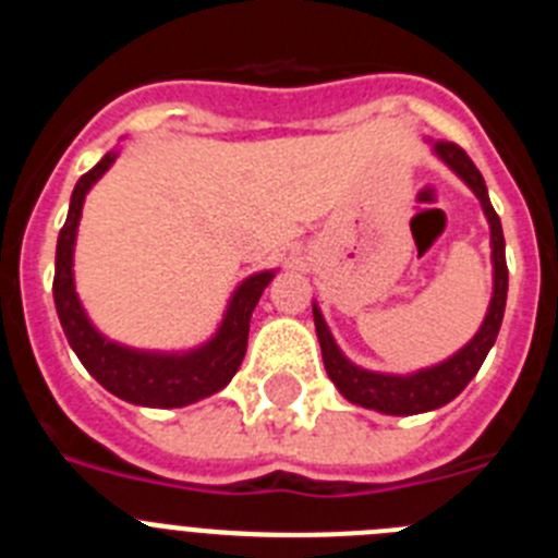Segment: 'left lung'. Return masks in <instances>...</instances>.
Listing matches in <instances>:
<instances>
[{
	"label": "left lung",
	"instance_id": "left-lung-1",
	"mask_svg": "<svg viewBox=\"0 0 558 558\" xmlns=\"http://www.w3.org/2000/svg\"><path fill=\"white\" fill-rule=\"evenodd\" d=\"M433 153L445 161L463 184L475 192V198L481 201L483 215L489 220L492 231V268H495V288H492V302L486 310L481 329L466 347L458 349L447 360L436 363V366L418 368L411 374H386V372H368L363 366H354L347 354L340 352L335 343L332 332H329L327 322H324L318 304H313L315 332H318V343H322L324 368H327L329 379L335 383L343 397L352 405L368 408V411L388 413V416H413V413H427L436 408L447 405L463 388L470 386V379L475 377L477 368L483 366V360L495 347L497 332H500L502 313H506V293H509V268H506V240H502V226L497 218L495 206L489 201V190L483 184V175L466 153L452 142H433Z\"/></svg>",
	"mask_w": 558,
	"mask_h": 558
}]
</instances>
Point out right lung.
I'll use <instances>...</instances> for the list:
<instances>
[{"mask_svg":"<svg viewBox=\"0 0 558 558\" xmlns=\"http://www.w3.org/2000/svg\"><path fill=\"white\" fill-rule=\"evenodd\" d=\"M117 156L120 150L106 153L86 175H81L75 192H72V201H69L66 223L58 234L56 282H52L58 318H61L69 347L75 349L86 372L113 397L142 408H184L229 386V379L236 374L245 357V347H248L251 313L276 270H259L236 284L218 332L195 349L150 352V349L122 347L117 340L106 338L95 324L88 322L86 310L77 299L72 265H75V240L83 201H86L88 190L106 175L108 167L117 161Z\"/></svg>","mask_w":558,"mask_h":558,"instance_id":"add662e5","label":"right lung"}]
</instances>
